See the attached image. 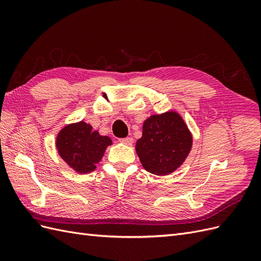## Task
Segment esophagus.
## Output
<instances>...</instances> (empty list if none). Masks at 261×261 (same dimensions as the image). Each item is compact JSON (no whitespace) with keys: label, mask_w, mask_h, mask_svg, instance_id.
<instances>
[{"label":"esophagus","mask_w":261,"mask_h":261,"mask_svg":"<svg viewBox=\"0 0 261 261\" xmlns=\"http://www.w3.org/2000/svg\"><path fill=\"white\" fill-rule=\"evenodd\" d=\"M121 143H123L124 145H127V146H130L133 145L134 143V139L132 137H127V138H123L121 139Z\"/></svg>","instance_id":"obj_1"}]
</instances>
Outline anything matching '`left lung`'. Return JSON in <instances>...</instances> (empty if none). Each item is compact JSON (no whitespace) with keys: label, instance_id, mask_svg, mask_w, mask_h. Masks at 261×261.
Instances as JSON below:
<instances>
[{"label":"left lung","instance_id":"obj_1","mask_svg":"<svg viewBox=\"0 0 261 261\" xmlns=\"http://www.w3.org/2000/svg\"><path fill=\"white\" fill-rule=\"evenodd\" d=\"M193 135L176 111L150 115L143 125L136 152L146 171L169 175L184 163L192 150Z\"/></svg>","mask_w":261,"mask_h":261}]
</instances>
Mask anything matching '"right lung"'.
<instances>
[{
  "mask_svg": "<svg viewBox=\"0 0 261 261\" xmlns=\"http://www.w3.org/2000/svg\"><path fill=\"white\" fill-rule=\"evenodd\" d=\"M112 144L111 138L100 135L85 121L65 125L55 139L59 155L78 174H88L96 170L106 149Z\"/></svg>",
  "mask_w": 261,
  "mask_h": 261,
  "instance_id": "right-lung-1",
  "label": "right lung"
}]
</instances>
